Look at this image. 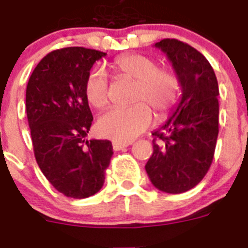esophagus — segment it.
I'll use <instances>...</instances> for the list:
<instances>
[{
  "label": "esophagus",
  "instance_id": "esophagus-1",
  "mask_svg": "<svg viewBox=\"0 0 248 248\" xmlns=\"http://www.w3.org/2000/svg\"><path fill=\"white\" fill-rule=\"evenodd\" d=\"M131 144V142H119V140H113L112 142V147L115 151H121V149L126 148Z\"/></svg>",
  "mask_w": 248,
  "mask_h": 248
}]
</instances>
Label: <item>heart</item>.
Returning <instances> with one entry per match:
<instances>
[{
  "instance_id": "obj_1",
  "label": "heart",
  "mask_w": 248,
  "mask_h": 248,
  "mask_svg": "<svg viewBox=\"0 0 248 248\" xmlns=\"http://www.w3.org/2000/svg\"><path fill=\"white\" fill-rule=\"evenodd\" d=\"M119 75L135 80L133 101H143L131 108H113L105 112L97 122L100 135L119 142H128L142 133L152 122V112L163 117L177 104L179 80L173 70L158 68L155 59L142 54H124L112 62ZM85 95L89 104L104 108L108 102V79L102 69L90 71L85 81ZM146 104H144V102Z\"/></svg>"
}]
</instances>
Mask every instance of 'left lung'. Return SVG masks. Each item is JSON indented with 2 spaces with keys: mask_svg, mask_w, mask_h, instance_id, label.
Wrapping results in <instances>:
<instances>
[{
  "mask_svg": "<svg viewBox=\"0 0 248 248\" xmlns=\"http://www.w3.org/2000/svg\"><path fill=\"white\" fill-rule=\"evenodd\" d=\"M155 46L171 63L182 99L166 124L152 133L153 155L146 171L158 190L180 194L199 184L213 163L218 135L217 79L206 58L189 44L163 39Z\"/></svg>",
  "mask_w": 248,
  "mask_h": 248,
  "instance_id": "obj_1",
  "label": "left lung"
}]
</instances>
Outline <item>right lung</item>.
I'll return each instance as SVG.
<instances>
[{"label":"right lung","instance_id":"1","mask_svg":"<svg viewBox=\"0 0 248 248\" xmlns=\"http://www.w3.org/2000/svg\"><path fill=\"white\" fill-rule=\"evenodd\" d=\"M105 55L82 46L58 49L38 63L27 85V119L35 160L49 183L68 198L96 194L113 155L110 140H86L93 117L85 81Z\"/></svg>","mask_w":248,"mask_h":248}]
</instances>
